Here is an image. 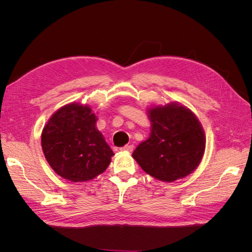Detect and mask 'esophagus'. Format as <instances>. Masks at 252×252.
Returning a JSON list of instances; mask_svg holds the SVG:
<instances>
[{
    "mask_svg": "<svg viewBox=\"0 0 252 252\" xmlns=\"http://www.w3.org/2000/svg\"><path fill=\"white\" fill-rule=\"evenodd\" d=\"M121 150H123V151H132L133 150V145L132 144H127V145H125L124 147H122L121 148Z\"/></svg>",
    "mask_w": 252,
    "mask_h": 252,
    "instance_id": "esophagus-1",
    "label": "esophagus"
}]
</instances>
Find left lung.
<instances>
[{
	"mask_svg": "<svg viewBox=\"0 0 252 252\" xmlns=\"http://www.w3.org/2000/svg\"><path fill=\"white\" fill-rule=\"evenodd\" d=\"M149 138L133 151L142 169L159 181L173 182L196 169L205 151V133L194 113L179 103L148 109Z\"/></svg>",
	"mask_w": 252,
	"mask_h": 252,
	"instance_id": "1",
	"label": "left lung"
}]
</instances>
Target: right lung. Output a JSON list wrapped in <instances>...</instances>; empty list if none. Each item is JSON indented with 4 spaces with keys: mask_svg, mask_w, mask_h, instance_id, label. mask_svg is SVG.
I'll use <instances>...</instances> for the list:
<instances>
[{
    "mask_svg": "<svg viewBox=\"0 0 252 252\" xmlns=\"http://www.w3.org/2000/svg\"><path fill=\"white\" fill-rule=\"evenodd\" d=\"M89 106L71 103L57 110L45 125L41 142L51 168L71 182H85L104 172L113 151L95 127Z\"/></svg>",
    "mask_w": 252,
    "mask_h": 252,
    "instance_id": "add662e5",
    "label": "right lung"
}]
</instances>
